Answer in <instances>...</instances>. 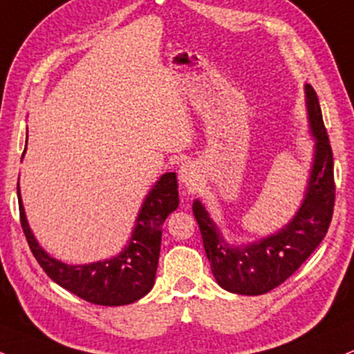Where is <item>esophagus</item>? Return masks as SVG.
<instances>
[{"instance_id": "34e87169", "label": "esophagus", "mask_w": 354, "mask_h": 354, "mask_svg": "<svg viewBox=\"0 0 354 354\" xmlns=\"http://www.w3.org/2000/svg\"><path fill=\"white\" fill-rule=\"evenodd\" d=\"M178 180H180L185 187L197 185L198 180H200V174H198L197 167H195V165H192V164L182 165L180 170H178Z\"/></svg>"}]
</instances>
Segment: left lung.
<instances>
[{
	"label": "left lung",
	"mask_w": 354,
	"mask_h": 354,
	"mask_svg": "<svg viewBox=\"0 0 354 354\" xmlns=\"http://www.w3.org/2000/svg\"><path fill=\"white\" fill-rule=\"evenodd\" d=\"M313 160L302 203L277 233L252 243H228L200 200L194 210L218 286L239 295H261L289 279L328 231L335 205L333 152L315 90L305 85Z\"/></svg>",
	"instance_id": "1"
}]
</instances>
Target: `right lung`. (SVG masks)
I'll return each instance as SVG.
<instances>
[{
	"instance_id": "right-lung-1",
	"label": "right lung",
	"mask_w": 354,
	"mask_h": 354,
	"mask_svg": "<svg viewBox=\"0 0 354 354\" xmlns=\"http://www.w3.org/2000/svg\"><path fill=\"white\" fill-rule=\"evenodd\" d=\"M28 144V141H26ZM24 156V154H23ZM21 226L30 251L52 281L90 304L128 305L149 294L156 282L162 225L178 207L176 172H165L152 185L139 208L133 233L123 251L110 259L90 264H67L47 252L30 231L17 182Z\"/></svg>"
}]
</instances>
